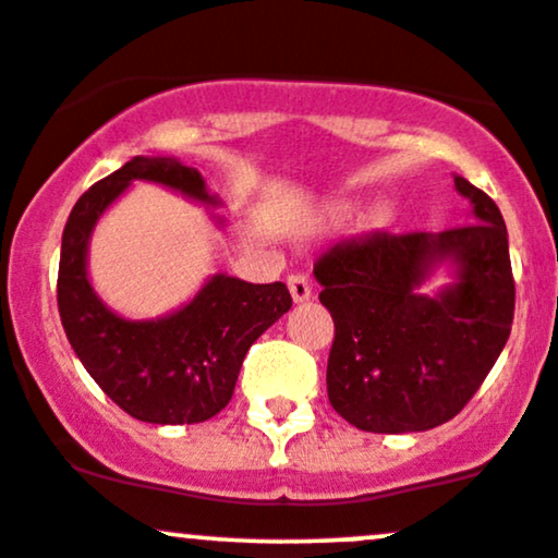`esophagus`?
<instances>
[{
    "mask_svg": "<svg viewBox=\"0 0 558 558\" xmlns=\"http://www.w3.org/2000/svg\"><path fill=\"white\" fill-rule=\"evenodd\" d=\"M288 291H291V299L296 301V304H304V301L312 299V283H308L306 275H291L288 278Z\"/></svg>",
    "mask_w": 558,
    "mask_h": 558,
    "instance_id": "1",
    "label": "esophagus"
}]
</instances>
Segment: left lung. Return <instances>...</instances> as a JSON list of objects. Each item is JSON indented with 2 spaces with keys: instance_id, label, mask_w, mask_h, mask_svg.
Wrapping results in <instances>:
<instances>
[{
  "instance_id": "obj_1",
  "label": "left lung",
  "mask_w": 558,
  "mask_h": 558,
  "mask_svg": "<svg viewBox=\"0 0 558 558\" xmlns=\"http://www.w3.org/2000/svg\"><path fill=\"white\" fill-rule=\"evenodd\" d=\"M468 223L441 233L340 241L314 265L335 319L327 398L348 424L413 434L454 418L505 351L514 317L507 226L454 173ZM448 280L434 292V277Z\"/></svg>"
}]
</instances>
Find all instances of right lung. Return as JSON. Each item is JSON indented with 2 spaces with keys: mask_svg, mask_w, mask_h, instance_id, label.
Segmentation results:
<instances>
[{
  "mask_svg": "<svg viewBox=\"0 0 558 558\" xmlns=\"http://www.w3.org/2000/svg\"><path fill=\"white\" fill-rule=\"evenodd\" d=\"M147 181L190 203L220 210L194 166L171 156H137L93 184L72 207L62 233L57 301L80 364L132 418L156 426L203 424L231 400L254 340L291 308L286 283H246L215 272L199 291L156 319H130L104 304L87 272V250L104 213ZM215 228L226 215L210 213Z\"/></svg>",
  "mask_w": 558,
  "mask_h": 558,
  "instance_id": "right-lung-1",
  "label": "right lung"
}]
</instances>
